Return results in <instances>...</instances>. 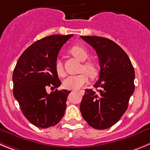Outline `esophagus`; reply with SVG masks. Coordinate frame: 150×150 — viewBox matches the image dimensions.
Wrapping results in <instances>:
<instances>
[{"instance_id":"esophagus-1","label":"esophagus","mask_w":150,"mask_h":150,"mask_svg":"<svg viewBox=\"0 0 150 150\" xmlns=\"http://www.w3.org/2000/svg\"><path fill=\"white\" fill-rule=\"evenodd\" d=\"M79 93H81V95L83 94V91H79Z\"/></svg>"}]
</instances>
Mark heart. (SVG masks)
Masks as SVG:
<instances>
[{
    "label": "heart",
    "instance_id": "heart-1",
    "mask_svg": "<svg viewBox=\"0 0 150 150\" xmlns=\"http://www.w3.org/2000/svg\"><path fill=\"white\" fill-rule=\"evenodd\" d=\"M70 53L79 61H84L82 64L81 71L84 72L86 74L81 73L79 75H70L64 80L63 83L65 89L76 90L81 89L83 85L87 83L88 77L86 75H89L90 78H95L97 76L98 73V67L97 63L92 60L85 61L89 58V53L87 49L83 46H74L70 49ZM55 70L60 77H64L66 75L63 63L60 59H57L55 61Z\"/></svg>",
    "mask_w": 150,
    "mask_h": 150
}]
</instances>
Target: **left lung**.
Returning <instances> with one entry per match:
<instances>
[{
    "label": "left lung",
    "instance_id": "1",
    "mask_svg": "<svg viewBox=\"0 0 150 150\" xmlns=\"http://www.w3.org/2000/svg\"><path fill=\"white\" fill-rule=\"evenodd\" d=\"M98 54L100 76L94 86L86 89L80 110L90 127L105 129L119 121L135 90V70L129 58L112 40L98 36H81Z\"/></svg>",
    "mask_w": 150,
    "mask_h": 150
}]
</instances>
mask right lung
Returning <instances> with one entry per match:
<instances>
[{
  "label": "right lung",
  "mask_w": 150,
  "mask_h": 150,
  "mask_svg": "<svg viewBox=\"0 0 150 150\" xmlns=\"http://www.w3.org/2000/svg\"><path fill=\"white\" fill-rule=\"evenodd\" d=\"M73 35H52L37 40L21 55L12 75L13 95L22 113L33 125L41 129L53 127L64 116L70 91L47 89L61 86L55 70L58 52Z\"/></svg>",
  "instance_id": "obj_1"
}]
</instances>
